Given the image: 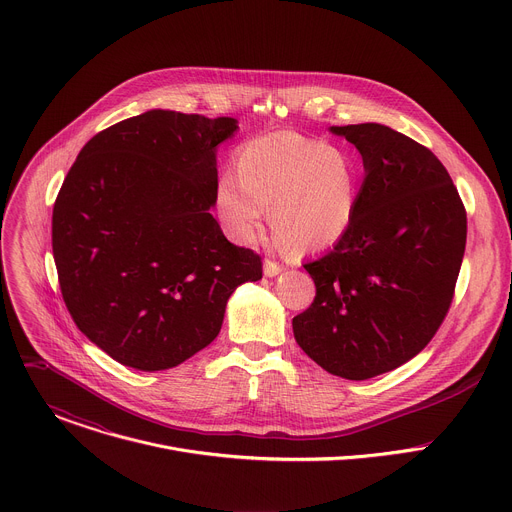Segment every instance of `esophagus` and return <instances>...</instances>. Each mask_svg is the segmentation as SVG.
I'll use <instances>...</instances> for the list:
<instances>
[{
    "mask_svg": "<svg viewBox=\"0 0 512 512\" xmlns=\"http://www.w3.org/2000/svg\"><path fill=\"white\" fill-rule=\"evenodd\" d=\"M281 273V265L279 263H275V261H265L263 263V275L265 277H275V275H279Z\"/></svg>",
    "mask_w": 512,
    "mask_h": 512,
    "instance_id": "34e87169",
    "label": "esophagus"
}]
</instances>
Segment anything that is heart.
<instances>
[{
  "label": "heart",
  "mask_w": 512,
  "mask_h": 512,
  "mask_svg": "<svg viewBox=\"0 0 512 512\" xmlns=\"http://www.w3.org/2000/svg\"><path fill=\"white\" fill-rule=\"evenodd\" d=\"M360 172L340 148L298 133H269L239 150L237 170L216 184V210L245 245L257 241L271 208V229L291 253L334 247L352 227Z\"/></svg>",
  "instance_id": "b5f03b06"
}]
</instances>
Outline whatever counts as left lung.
I'll return each instance as SVG.
<instances>
[{"mask_svg":"<svg viewBox=\"0 0 512 512\" xmlns=\"http://www.w3.org/2000/svg\"><path fill=\"white\" fill-rule=\"evenodd\" d=\"M362 156L350 231L304 269L314 304L296 342L330 375L367 381L419 354L444 322L466 249V210L427 148L381 125L330 127Z\"/></svg>","mask_w":512,"mask_h":512,"instance_id":"obj_1","label":"left lung"}]
</instances>
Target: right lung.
<instances>
[{"mask_svg":"<svg viewBox=\"0 0 512 512\" xmlns=\"http://www.w3.org/2000/svg\"><path fill=\"white\" fill-rule=\"evenodd\" d=\"M233 117L152 109L97 133L52 212V253L79 330L135 371L178 367L221 332L261 259L210 214Z\"/></svg>","mask_w":512,"mask_h":512,"instance_id":"add662e5","label":"right lung"}]
</instances>
